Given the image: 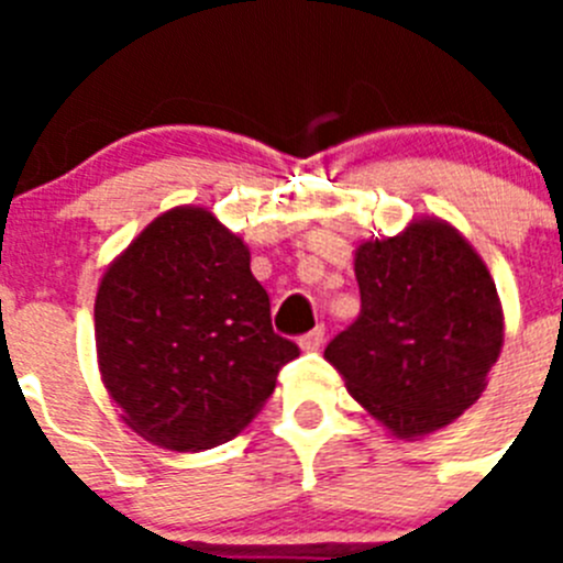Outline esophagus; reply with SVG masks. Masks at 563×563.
I'll return each instance as SVG.
<instances>
[{
  "instance_id": "obj_1",
  "label": "esophagus",
  "mask_w": 563,
  "mask_h": 563,
  "mask_svg": "<svg viewBox=\"0 0 563 563\" xmlns=\"http://www.w3.org/2000/svg\"><path fill=\"white\" fill-rule=\"evenodd\" d=\"M321 343H324V327H316L312 332H307V335L298 338V346H301L305 352L321 350Z\"/></svg>"
}]
</instances>
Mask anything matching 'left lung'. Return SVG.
<instances>
[{"label": "left lung", "mask_w": 563, "mask_h": 563, "mask_svg": "<svg viewBox=\"0 0 563 563\" xmlns=\"http://www.w3.org/2000/svg\"><path fill=\"white\" fill-rule=\"evenodd\" d=\"M361 316L324 357L397 440H422L471 409L501 355L505 312L474 245L440 217L355 251Z\"/></svg>", "instance_id": "1"}]
</instances>
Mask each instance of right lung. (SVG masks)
<instances>
[{
  "label": "right lung",
  "mask_w": 563,
  "mask_h": 563,
  "mask_svg": "<svg viewBox=\"0 0 563 563\" xmlns=\"http://www.w3.org/2000/svg\"><path fill=\"white\" fill-rule=\"evenodd\" d=\"M96 352L126 429L168 451L233 440L298 357L273 332L242 236L202 206L168 208L109 262Z\"/></svg>",
  "instance_id": "add662e5"
}]
</instances>
